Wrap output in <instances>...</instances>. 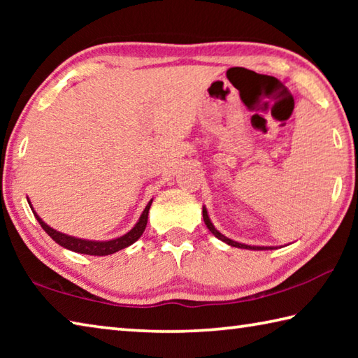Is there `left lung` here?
<instances>
[{"label":"left lung","mask_w":358,"mask_h":358,"mask_svg":"<svg viewBox=\"0 0 358 358\" xmlns=\"http://www.w3.org/2000/svg\"><path fill=\"white\" fill-rule=\"evenodd\" d=\"M202 215H203V221H205V224H207V227H208L210 232L213 234L216 238H220L221 241H224V243H227V245H230V246H235V248H241V250H254V251L273 250V246H250V245L238 243V241H234V240H230V238H227V237H226V235H222V234L220 232V230H216V227L213 226V222L210 221L208 211H207V208H205V207H203V210H202Z\"/></svg>","instance_id":"left-lung-1"}]
</instances>
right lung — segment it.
Masks as SVG:
<instances>
[{"label": "right lung", "instance_id": "add662e5", "mask_svg": "<svg viewBox=\"0 0 358 358\" xmlns=\"http://www.w3.org/2000/svg\"><path fill=\"white\" fill-rule=\"evenodd\" d=\"M151 202H153V199L148 202L147 207L142 211L141 217H138V221L134 227H132L128 234L121 235L118 238H113V240H107V241H96V240H83V238H77V237H71V235H66L58 232V230L52 229L50 226H47V224L41 220L39 215L36 213L33 210V213L36 216V220L41 224V227L45 230V232L50 235V237L57 241L59 246L66 248V250L69 251H74V252H80V254H88V256H108V254H113L120 250H124V248L131 246L132 243H136V241L142 237L145 227H147V221H148V211L151 207Z\"/></svg>", "mask_w": 358, "mask_h": 358}]
</instances>
